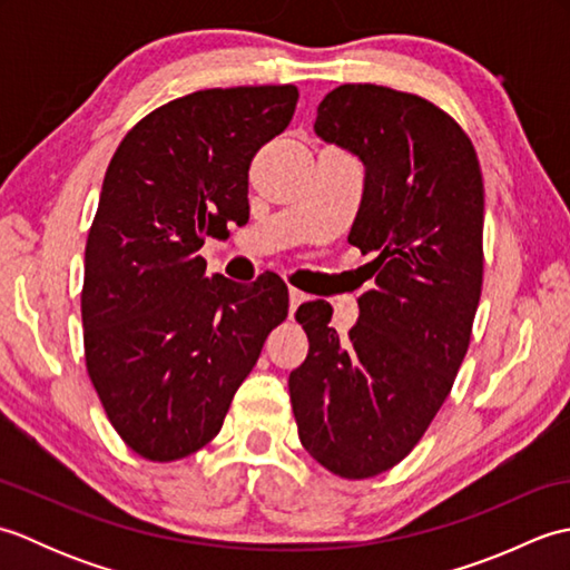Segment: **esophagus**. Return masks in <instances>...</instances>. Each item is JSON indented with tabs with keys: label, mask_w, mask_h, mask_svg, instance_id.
Listing matches in <instances>:
<instances>
[{
	"label": "esophagus",
	"mask_w": 570,
	"mask_h": 570,
	"mask_svg": "<svg viewBox=\"0 0 570 570\" xmlns=\"http://www.w3.org/2000/svg\"><path fill=\"white\" fill-rule=\"evenodd\" d=\"M306 296L304 294H301L298 292V288H288V311H296L298 308V304H301V301H304Z\"/></svg>",
	"instance_id": "34e87169"
}]
</instances>
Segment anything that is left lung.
I'll return each mask as SVG.
<instances>
[{
  "mask_svg": "<svg viewBox=\"0 0 570 570\" xmlns=\"http://www.w3.org/2000/svg\"><path fill=\"white\" fill-rule=\"evenodd\" d=\"M313 129L365 166L347 242L374 257V288L343 337L331 304L298 306L308 355L288 374V394L306 451L335 475L365 480L421 441L468 353L485 188L465 131L419 95L341 85Z\"/></svg>",
  "mask_w": 570,
  "mask_h": 570,
  "instance_id": "8db88e82",
  "label": "left lung"
}]
</instances>
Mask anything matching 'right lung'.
<instances>
[{
	"instance_id": "add662e5",
	"label": "right lung",
	"mask_w": 570,
	"mask_h": 570,
	"mask_svg": "<svg viewBox=\"0 0 570 570\" xmlns=\"http://www.w3.org/2000/svg\"><path fill=\"white\" fill-rule=\"evenodd\" d=\"M296 102L294 85L190 92L131 127L107 166L85 245V365L141 458L168 463L210 443L286 318L282 278L205 276L198 249L249 220V164Z\"/></svg>"
}]
</instances>
